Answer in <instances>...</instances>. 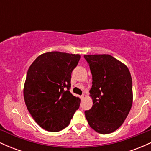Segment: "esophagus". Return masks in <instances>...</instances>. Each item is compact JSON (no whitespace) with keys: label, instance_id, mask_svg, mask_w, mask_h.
Returning a JSON list of instances; mask_svg holds the SVG:
<instances>
[{"label":"esophagus","instance_id":"esophagus-1","mask_svg":"<svg viewBox=\"0 0 151 151\" xmlns=\"http://www.w3.org/2000/svg\"><path fill=\"white\" fill-rule=\"evenodd\" d=\"M86 94H84V93H83V94L82 95H81V99H84V98H86Z\"/></svg>","mask_w":151,"mask_h":151}]
</instances>
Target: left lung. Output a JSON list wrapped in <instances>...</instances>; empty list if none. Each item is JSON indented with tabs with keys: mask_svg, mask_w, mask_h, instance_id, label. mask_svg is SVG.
Masks as SVG:
<instances>
[{
	"mask_svg": "<svg viewBox=\"0 0 151 151\" xmlns=\"http://www.w3.org/2000/svg\"><path fill=\"white\" fill-rule=\"evenodd\" d=\"M84 58L92 74L90 96L93 106L85 111L91 129L108 134L126 120L133 103L132 79L128 67L109 55H88Z\"/></svg>",
	"mask_w": 151,
	"mask_h": 151,
	"instance_id": "left-lung-1",
	"label": "left lung"
}]
</instances>
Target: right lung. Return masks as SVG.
I'll return each mask as SVG.
<instances>
[{
	"mask_svg": "<svg viewBox=\"0 0 151 151\" xmlns=\"http://www.w3.org/2000/svg\"><path fill=\"white\" fill-rule=\"evenodd\" d=\"M80 55L60 52L40 55L29 67L24 99L35 122L46 131L58 132L70 124L80 99L70 93L71 74Z\"/></svg>",
	"mask_w": 151,
	"mask_h": 151,
	"instance_id": "add662e5",
	"label": "right lung"
}]
</instances>
